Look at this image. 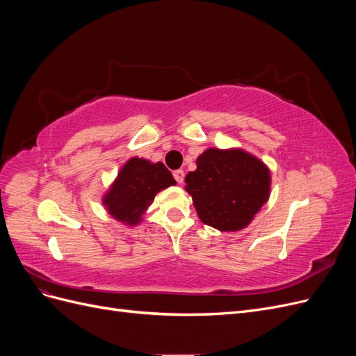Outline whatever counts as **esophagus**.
Instances as JSON below:
<instances>
[{
    "instance_id": "obj_1",
    "label": "esophagus",
    "mask_w": 356,
    "mask_h": 356,
    "mask_svg": "<svg viewBox=\"0 0 356 356\" xmlns=\"http://www.w3.org/2000/svg\"><path fill=\"white\" fill-rule=\"evenodd\" d=\"M174 178L177 179V182H179V184H181V182L184 181V170H182V169L174 170Z\"/></svg>"
}]
</instances>
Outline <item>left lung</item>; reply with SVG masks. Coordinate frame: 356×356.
I'll list each match as a JSON object with an SVG mask.
<instances>
[{"mask_svg": "<svg viewBox=\"0 0 356 356\" xmlns=\"http://www.w3.org/2000/svg\"><path fill=\"white\" fill-rule=\"evenodd\" d=\"M186 177L202 222L221 232L245 229L267 202L270 172L243 149L209 148Z\"/></svg>", "mask_w": 356, "mask_h": 356, "instance_id": "obj_1", "label": "left lung"}]
</instances>
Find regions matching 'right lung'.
Returning <instances> with one entry per match:
<instances>
[{
	"mask_svg": "<svg viewBox=\"0 0 356 356\" xmlns=\"http://www.w3.org/2000/svg\"><path fill=\"white\" fill-rule=\"evenodd\" d=\"M177 182L168 168L159 161L132 157L118 172V177L104 197V204L118 221L135 225L157 193Z\"/></svg>",
	"mask_w": 356,
	"mask_h": 356,
	"instance_id": "right-lung-1",
	"label": "right lung"
}]
</instances>
